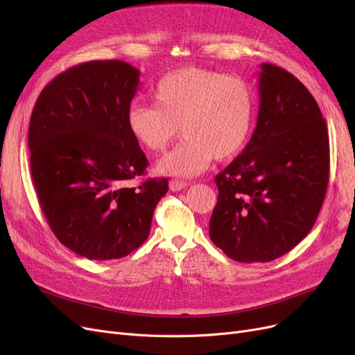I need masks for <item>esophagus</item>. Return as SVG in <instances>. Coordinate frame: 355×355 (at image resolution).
I'll use <instances>...</instances> for the list:
<instances>
[{
	"mask_svg": "<svg viewBox=\"0 0 355 355\" xmlns=\"http://www.w3.org/2000/svg\"><path fill=\"white\" fill-rule=\"evenodd\" d=\"M187 187H188V184H187V182H184V180L171 179V180L168 182V188H170V191H173V192H178V191L185 189Z\"/></svg>",
	"mask_w": 355,
	"mask_h": 355,
	"instance_id": "34e87169",
	"label": "esophagus"
}]
</instances>
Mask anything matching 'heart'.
I'll use <instances>...</instances> for the list:
<instances>
[{
  "label": "heart",
  "instance_id": "1",
  "mask_svg": "<svg viewBox=\"0 0 355 355\" xmlns=\"http://www.w3.org/2000/svg\"><path fill=\"white\" fill-rule=\"evenodd\" d=\"M155 105L133 103L127 128L149 153H161L180 132L185 139L157 163L161 175L194 178L211 159H230L245 146L256 99L240 77L184 68L167 73L153 90Z\"/></svg>",
  "mask_w": 355,
  "mask_h": 355
}]
</instances>
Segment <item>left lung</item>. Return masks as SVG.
<instances>
[{
    "label": "left lung",
    "instance_id": "8db88e82",
    "mask_svg": "<svg viewBox=\"0 0 355 355\" xmlns=\"http://www.w3.org/2000/svg\"><path fill=\"white\" fill-rule=\"evenodd\" d=\"M259 114L244 151L216 176L211 241L231 259L270 262L314 227L329 184V133L295 75L262 63Z\"/></svg>",
    "mask_w": 355,
    "mask_h": 355
}]
</instances>
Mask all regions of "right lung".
<instances>
[{
    "instance_id": "1",
    "label": "right lung",
    "mask_w": 355,
    "mask_h": 355,
    "mask_svg": "<svg viewBox=\"0 0 355 355\" xmlns=\"http://www.w3.org/2000/svg\"><path fill=\"white\" fill-rule=\"evenodd\" d=\"M141 72L121 60H93L49 83L31 115V173L58 240L93 261L120 259L148 239L167 179L127 182L148 167L127 128Z\"/></svg>"
}]
</instances>
